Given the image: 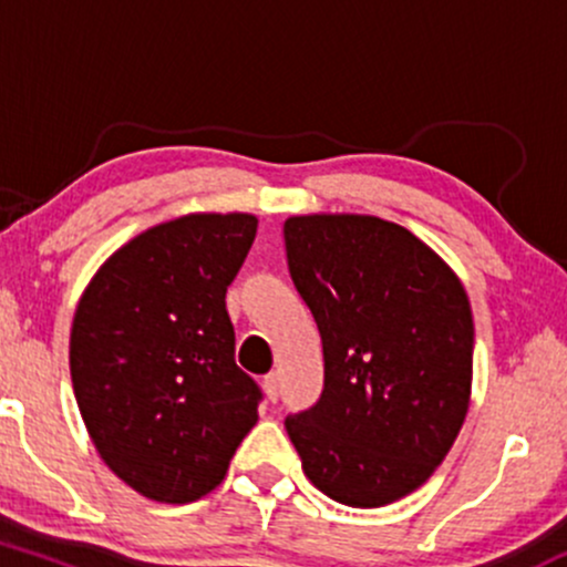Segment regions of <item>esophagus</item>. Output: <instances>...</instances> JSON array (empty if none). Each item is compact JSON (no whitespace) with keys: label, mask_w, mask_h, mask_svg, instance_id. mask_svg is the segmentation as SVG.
Listing matches in <instances>:
<instances>
[{"label":"esophagus","mask_w":567,"mask_h":567,"mask_svg":"<svg viewBox=\"0 0 567 567\" xmlns=\"http://www.w3.org/2000/svg\"><path fill=\"white\" fill-rule=\"evenodd\" d=\"M264 392H266V396H269L271 402H277V396H279V373H269L264 379Z\"/></svg>","instance_id":"esophagus-1"}]
</instances>
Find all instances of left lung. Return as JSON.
<instances>
[{"mask_svg": "<svg viewBox=\"0 0 567 567\" xmlns=\"http://www.w3.org/2000/svg\"><path fill=\"white\" fill-rule=\"evenodd\" d=\"M285 250L324 357L320 402L285 421L303 474L338 504H392L432 477L470 410L464 285L405 226L375 216H292Z\"/></svg>", "mask_w": 567, "mask_h": 567, "instance_id": "left-lung-1", "label": "left lung"}]
</instances>
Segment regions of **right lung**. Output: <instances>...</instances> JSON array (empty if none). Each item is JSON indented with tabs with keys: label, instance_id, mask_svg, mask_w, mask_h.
Listing matches in <instances>:
<instances>
[{
	"label": "right lung",
	"instance_id": "add662e5",
	"mask_svg": "<svg viewBox=\"0 0 567 567\" xmlns=\"http://www.w3.org/2000/svg\"><path fill=\"white\" fill-rule=\"evenodd\" d=\"M258 218L192 213L141 231L95 271L76 303L69 365L97 455L159 504L224 483L256 426L261 389L234 362L226 288Z\"/></svg>",
	"mask_w": 567,
	"mask_h": 567
}]
</instances>
